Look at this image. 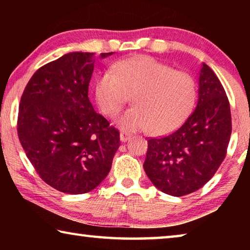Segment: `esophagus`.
I'll return each instance as SVG.
<instances>
[{"label":"esophagus","instance_id":"34e87169","mask_svg":"<svg viewBox=\"0 0 250 250\" xmlns=\"http://www.w3.org/2000/svg\"><path fill=\"white\" fill-rule=\"evenodd\" d=\"M130 138V134L125 133V132H120V140L121 142H125L126 140H129Z\"/></svg>","mask_w":250,"mask_h":250}]
</instances>
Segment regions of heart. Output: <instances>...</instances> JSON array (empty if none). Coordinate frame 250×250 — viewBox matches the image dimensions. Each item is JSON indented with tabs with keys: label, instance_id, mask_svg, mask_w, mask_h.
<instances>
[{
	"label": "heart",
	"instance_id": "b5f03b06",
	"mask_svg": "<svg viewBox=\"0 0 250 250\" xmlns=\"http://www.w3.org/2000/svg\"><path fill=\"white\" fill-rule=\"evenodd\" d=\"M96 100L105 116L115 117L132 96L134 107L119 119L124 130L149 129L162 134L188 119L197 99L192 75L174 70L149 56L118 62L97 79Z\"/></svg>",
	"mask_w": 250,
	"mask_h": 250
}]
</instances>
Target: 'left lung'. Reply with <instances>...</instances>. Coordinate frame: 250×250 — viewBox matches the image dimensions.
<instances>
[{
  "instance_id": "8db88e82",
  "label": "left lung",
  "mask_w": 250,
  "mask_h": 250,
  "mask_svg": "<svg viewBox=\"0 0 250 250\" xmlns=\"http://www.w3.org/2000/svg\"><path fill=\"white\" fill-rule=\"evenodd\" d=\"M195 110L174 132L147 140L143 167L156 188L184 196L204 186L225 159L230 105L217 76L202 65Z\"/></svg>"
}]
</instances>
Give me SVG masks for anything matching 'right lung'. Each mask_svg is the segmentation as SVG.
I'll list each match as a JSON object with an SVG mask.
<instances>
[{
    "label": "right lung",
    "mask_w": 250,
    "mask_h": 250,
    "mask_svg": "<svg viewBox=\"0 0 250 250\" xmlns=\"http://www.w3.org/2000/svg\"><path fill=\"white\" fill-rule=\"evenodd\" d=\"M112 54L103 53L100 58ZM94 55L74 52L42 66L21 98V145L41 179L66 194L96 188L120 146L119 131L88 98Z\"/></svg>",
    "instance_id": "1"
}]
</instances>
